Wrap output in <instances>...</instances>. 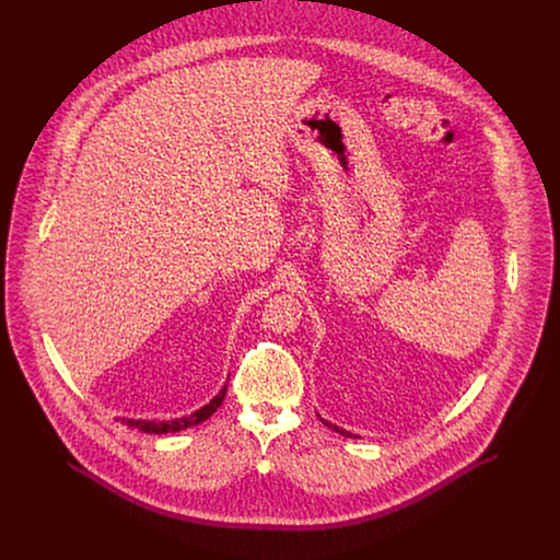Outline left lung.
Masks as SVG:
<instances>
[{
    "instance_id": "left-lung-1",
    "label": "left lung",
    "mask_w": 560,
    "mask_h": 560,
    "mask_svg": "<svg viewBox=\"0 0 560 560\" xmlns=\"http://www.w3.org/2000/svg\"><path fill=\"white\" fill-rule=\"evenodd\" d=\"M320 422H323V424H325V427H329V429H334V431H336V433H340V435H345V438H355V435H353V433H349V431H345V429H340V427H336V424H331V422H329V420H323V418H320Z\"/></svg>"
}]
</instances>
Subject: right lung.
<instances>
[{"mask_svg":"<svg viewBox=\"0 0 560 560\" xmlns=\"http://www.w3.org/2000/svg\"><path fill=\"white\" fill-rule=\"evenodd\" d=\"M226 386L213 397V399L209 400L205 407H200V409H196L194 413H189V416H183V418H174V420H133V418H120L125 424H129V427H133V429H140V431H144V433H155V435H161V433H176V431H183V429H187V427H194V424H200V422H205L207 418H211L213 413H215V409L222 405V400L226 397Z\"/></svg>","mask_w":560,"mask_h":560,"instance_id":"1","label":"right lung"}]
</instances>
